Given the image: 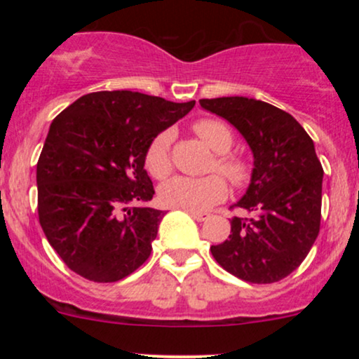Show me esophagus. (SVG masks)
Segmentation results:
<instances>
[{
    "label": "esophagus",
    "mask_w": 359,
    "mask_h": 359,
    "mask_svg": "<svg viewBox=\"0 0 359 359\" xmlns=\"http://www.w3.org/2000/svg\"><path fill=\"white\" fill-rule=\"evenodd\" d=\"M189 214H191V216L194 217V219L196 221H199V222H203V221H208L209 217V214L208 212H194V211H189Z\"/></svg>",
    "instance_id": "obj_1"
}]
</instances>
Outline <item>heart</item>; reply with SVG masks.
Segmentation results:
<instances>
[{
	"label": "heart",
	"mask_w": 359,
	"mask_h": 359,
	"mask_svg": "<svg viewBox=\"0 0 359 359\" xmlns=\"http://www.w3.org/2000/svg\"><path fill=\"white\" fill-rule=\"evenodd\" d=\"M192 130L216 154L209 170H217L236 187L248 184L251 165L243 156L229 154L234 145V137L226 123L219 119L205 118L194 123ZM172 138H174L172 131L165 130L160 131L148 143L145 151V168L155 179H165L172 172ZM221 175L212 174L201 177V179L182 175L174 177L160 185V201L168 208L184 209V211H208L212 205L222 203L229 194L228 184Z\"/></svg>",
	"instance_id": "heart-1"
}]
</instances>
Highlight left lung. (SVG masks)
<instances>
[{
  "label": "left lung",
  "instance_id": "8db88e82",
  "mask_svg": "<svg viewBox=\"0 0 359 359\" xmlns=\"http://www.w3.org/2000/svg\"><path fill=\"white\" fill-rule=\"evenodd\" d=\"M199 102L240 131L255 158L248 191L233 205L255 216L233 217L229 240L211 246L212 257L245 282H278L319 234L324 170L314 142L292 114L269 102L241 96Z\"/></svg>",
  "mask_w": 359,
  "mask_h": 359
}]
</instances>
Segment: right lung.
<instances>
[{"label":"right lung","mask_w":359,"mask_h":359,"mask_svg":"<svg viewBox=\"0 0 359 359\" xmlns=\"http://www.w3.org/2000/svg\"><path fill=\"white\" fill-rule=\"evenodd\" d=\"M196 101L172 102L133 90L86 94L52 121L36 163L39 221L62 262L108 283L147 262L163 211L145 151Z\"/></svg>","instance_id":"obj_1"}]
</instances>
